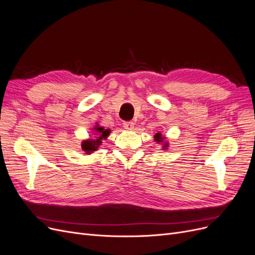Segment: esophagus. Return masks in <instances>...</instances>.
<instances>
[{
	"mask_svg": "<svg viewBox=\"0 0 255 255\" xmlns=\"http://www.w3.org/2000/svg\"><path fill=\"white\" fill-rule=\"evenodd\" d=\"M123 126H124V128L127 130H132L134 128V124L132 122H125L124 124H123Z\"/></svg>",
	"mask_w": 255,
	"mask_h": 255,
	"instance_id": "1",
	"label": "esophagus"
}]
</instances>
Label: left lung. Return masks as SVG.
<instances>
[{
    "mask_svg": "<svg viewBox=\"0 0 255 255\" xmlns=\"http://www.w3.org/2000/svg\"><path fill=\"white\" fill-rule=\"evenodd\" d=\"M154 141L158 144L162 145V149H167L168 148V142L165 141V136H163L160 132L154 134Z\"/></svg>",
    "mask_w": 255,
    "mask_h": 255,
    "instance_id": "8db88e82",
    "label": "left lung"
}]
</instances>
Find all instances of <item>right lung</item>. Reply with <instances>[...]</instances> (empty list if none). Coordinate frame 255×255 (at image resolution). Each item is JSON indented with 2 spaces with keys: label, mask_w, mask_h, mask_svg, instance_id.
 <instances>
[{
  "label": "right lung",
  "mask_w": 255,
  "mask_h": 255,
  "mask_svg": "<svg viewBox=\"0 0 255 255\" xmlns=\"http://www.w3.org/2000/svg\"><path fill=\"white\" fill-rule=\"evenodd\" d=\"M110 132V129H106L105 127L98 125V123H96V125L92 128V134H90V138L84 139L81 142V149L84 150V154H91L93 151H96L98 147L102 145L104 139L109 136Z\"/></svg>",
  "instance_id": "1"
}]
</instances>
